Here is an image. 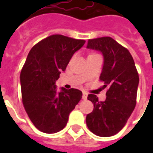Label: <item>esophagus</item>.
<instances>
[{"label": "esophagus", "mask_w": 153, "mask_h": 153, "mask_svg": "<svg viewBox=\"0 0 153 153\" xmlns=\"http://www.w3.org/2000/svg\"><path fill=\"white\" fill-rule=\"evenodd\" d=\"M83 100H86L87 99V97H88V93H86V92H83Z\"/></svg>", "instance_id": "obj_1"}]
</instances>
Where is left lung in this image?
I'll return each mask as SVG.
<instances>
[{"label":"left lung","instance_id":"1","mask_svg":"<svg viewBox=\"0 0 153 153\" xmlns=\"http://www.w3.org/2000/svg\"><path fill=\"white\" fill-rule=\"evenodd\" d=\"M87 48L102 54L100 80L104 82V88L108 87L104 102L88 94V99L94 108L87 115V126L94 134L110 137L121 130L134 109L139 83L138 71L129 51L110 37L89 39Z\"/></svg>","mask_w":153,"mask_h":153}]
</instances>
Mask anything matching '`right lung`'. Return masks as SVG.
<instances>
[{"instance_id":"obj_1","label":"right lung","mask_w":153,"mask_h":153,"mask_svg":"<svg viewBox=\"0 0 153 153\" xmlns=\"http://www.w3.org/2000/svg\"><path fill=\"white\" fill-rule=\"evenodd\" d=\"M84 43V40L51 35L29 51L20 73L22 101L28 117L40 131L54 134L63 129L70 113L82 98V92L75 88H61L57 93L56 81Z\"/></svg>"}]
</instances>
